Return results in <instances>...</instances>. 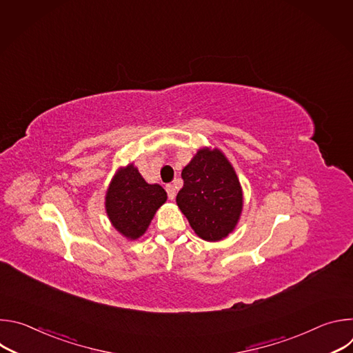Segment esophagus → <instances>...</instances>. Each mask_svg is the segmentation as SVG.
I'll list each match as a JSON object with an SVG mask.
<instances>
[{"instance_id": "34e87169", "label": "esophagus", "mask_w": 353, "mask_h": 353, "mask_svg": "<svg viewBox=\"0 0 353 353\" xmlns=\"http://www.w3.org/2000/svg\"><path fill=\"white\" fill-rule=\"evenodd\" d=\"M166 191H168L169 199H174V196H176V188H174V185L168 184V185H166Z\"/></svg>"}]
</instances>
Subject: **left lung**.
<instances>
[{"label": "left lung", "mask_w": 353, "mask_h": 353, "mask_svg": "<svg viewBox=\"0 0 353 353\" xmlns=\"http://www.w3.org/2000/svg\"><path fill=\"white\" fill-rule=\"evenodd\" d=\"M181 177L176 203L195 234L207 241L228 237L243 211V190L225 154L218 148L198 149Z\"/></svg>", "instance_id": "obj_1"}]
</instances>
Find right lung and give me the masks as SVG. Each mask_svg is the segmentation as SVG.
<instances>
[{
	"instance_id": "right-lung-1",
	"label": "right lung",
	"mask_w": 353,
	"mask_h": 353,
	"mask_svg": "<svg viewBox=\"0 0 353 353\" xmlns=\"http://www.w3.org/2000/svg\"><path fill=\"white\" fill-rule=\"evenodd\" d=\"M168 194L159 184H149L134 163L119 168L106 191L105 207L113 228L125 239H139L166 203Z\"/></svg>"
}]
</instances>
